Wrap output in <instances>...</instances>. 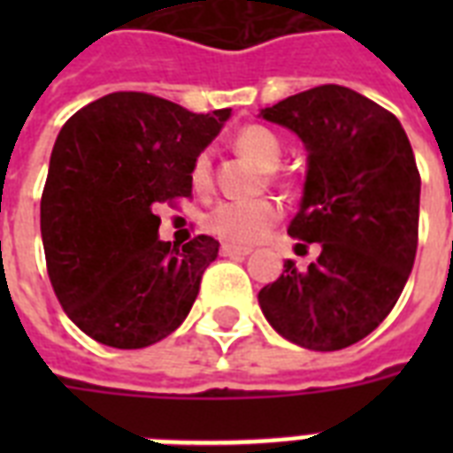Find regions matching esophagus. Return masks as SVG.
Here are the masks:
<instances>
[{
	"instance_id": "esophagus-1",
	"label": "esophagus",
	"mask_w": 453,
	"mask_h": 453,
	"mask_svg": "<svg viewBox=\"0 0 453 453\" xmlns=\"http://www.w3.org/2000/svg\"><path fill=\"white\" fill-rule=\"evenodd\" d=\"M220 254L223 256H249L251 254V249L234 247V244H223V247H220Z\"/></svg>"
}]
</instances>
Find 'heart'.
I'll use <instances>...</instances> for the list:
<instances>
[{"label":"heart","instance_id":"heart-1","mask_svg":"<svg viewBox=\"0 0 453 453\" xmlns=\"http://www.w3.org/2000/svg\"><path fill=\"white\" fill-rule=\"evenodd\" d=\"M234 148L256 164H261L263 169H273L282 157V143L280 138L261 124H249L244 129L237 131L234 136ZM211 180V159L206 152L197 155L192 164V183L206 185ZM280 220V206L273 199H230L220 202L206 213L204 226L219 240L234 244V247H251L275 227Z\"/></svg>","mask_w":453,"mask_h":453}]
</instances>
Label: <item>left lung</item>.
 <instances>
[{
  "label": "left lung",
  "instance_id": "obj_1",
  "mask_svg": "<svg viewBox=\"0 0 453 453\" xmlns=\"http://www.w3.org/2000/svg\"><path fill=\"white\" fill-rule=\"evenodd\" d=\"M308 150L301 209L287 233L319 242L308 270L258 291L273 329L308 350H341L369 336L395 308L418 247L421 176L400 119L338 84L261 110ZM305 247V244H303Z\"/></svg>",
  "mask_w": 453,
  "mask_h": 453
}]
</instances>
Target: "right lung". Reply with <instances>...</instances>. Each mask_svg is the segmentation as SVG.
Instances as JSON below:
<instances>
[{"instance_id":"right-lung-1","label":"right lung","mask_w":453,"mask_h":453,"mask_svg":"<svg viewBox=\"0 0 453 453\" xmlns=\"http://www.w3.org/2000/svg\"><path fill=\"white\" fill-rule=\"evenodd\" d=\"M227 117L117 91L63 124L42 192L46 270L65 315L98 343L148 348L190 312L219 242H162L155 206L190 197L192 164Z\"/></svg>"}]
</instances>
